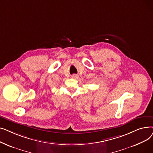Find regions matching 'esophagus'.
Wrapping results in <instances>:
<instances>
[{
    "label": "esophagus",
    "instance_id": "1",
    "mask_svg": "<svg viewBox=\"0 0 153 153\" xmlns=\"http://www.w3.org/2000/svg\"><path fill=\"white\" fill-rule=\"evenodd\" d=\"M72 77L74 78V79H76L77 77V76L76 75H73V76H72Z\"/></svg>",
    "mask_w": 153,
    "mask_h": 153
}]
</instances>
